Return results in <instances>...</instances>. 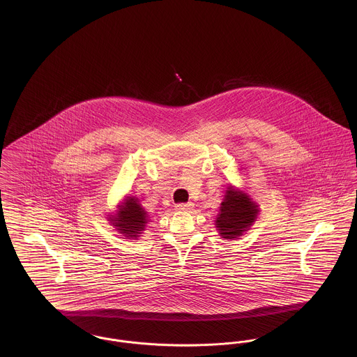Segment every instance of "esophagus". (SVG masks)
<instances>
[{"mask_svg": "<svg viewBox=\"0 0 357 357\" xmlns=\"http://www.w3.org/2000/svg\"><path fill=\"white\" fill-rule=\"evenodd\" d=\"M175 208L179 211H187L192 208V204H178L175 206Z\"/></svg>", "mask_w": 357, "mask_h": 357, "instance_id": "34e87169", "label": "esophagus"}]
</instances>
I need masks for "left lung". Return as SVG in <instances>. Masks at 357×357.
Wrapping results in <instances>:
<instances>
[{
  "label": "left lung",
  "instance_id": "1",
  "mask_svg": "<svg viewBox=\"0 0 357 357\" xmlns=\"http://www.w3.org/2000/svg\"><path fill=\"white\" fill-rule=\"evenodd\" d=\"M257 213L258 208L250 198L234 188L227 190L215 222L220 234L226 239L242 236V233L255 222Z\"/></svg>",
  "mask_w": 357,
  "mask_h": 357
}]
</instances>
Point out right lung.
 Here are the masks:
<instances>
[{
	"instance_id": "obj_1",
	"label": "right lung",
	"mask_w": 357,
	"mask_h": 357,
	"mask_svg": "<svg viewBox=\"0 0 357 357\" xmlns=\"http://www.w3.org/2000/svg\"><path fill=\"white\" fill-rule=\"evenodd\" d=\"M114 221H116L115 226L119 227L118 230L121 234L126 237H137L139 231H142L147 223V217L146 211L137 204L135 198H128Z\"/></svg>"
}]
</instances>
